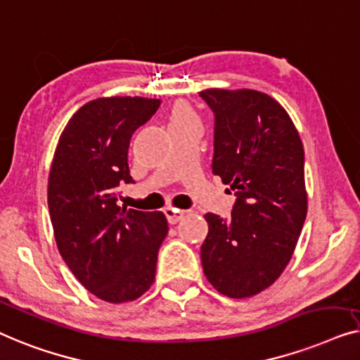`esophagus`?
<instances>
[{
    "mask_svg": "<svg viewBox=\"0 0 360 360\" xmlns=\"http://www.w3.org/2000/svg\"><path fill=\"white\" fill-rule=\"evenodd\" d=\"M165 215H166V219H168L169 224L174 225V224H178V221L182 219V217H184V210L174 209V207H166Z\"/></svg>",
    "mask_w": 360,
    "mask_h": 360,
    "instance_id": "esophagus-1",
    "label": "esophagus"
}]
</instances>
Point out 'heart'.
Segmentation results:
<instances>
[{"label": "heart", "instance_id": "obj_1", "mask_svg": "<svg viewBox=\"0 0 360 360\" xmlns=\"http://www.w3.org/2000/svg\"><path fill=\"white\" fill-rule=\"evenodd\" d=\"M197 115L189 104L178 103L171 109L169 114V127H176V125H184L189 122H195Z\"/></svg>", "mask_w": 360, "mask_h": 360}]
</instances>
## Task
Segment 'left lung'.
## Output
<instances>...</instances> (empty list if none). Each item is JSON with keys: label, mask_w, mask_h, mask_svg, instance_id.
<instances>
[{"label": "left lung", "mask_w": 360, "mask_h": 360, "mask_svg": "<svg viewBox=\"0 0 360 360\" xmlns=\"http://www.w3.org/2000/svg\"><path fill=\"white\" fill-rule=\"evenodd\" d=\"M215 114L212 171L235 192L229 220L205 214L200 248L215 290L246 298L271 287L295 251L308 199L303 143L287 110L255 89L200 91Z\"/></svg>", "instance_id": "1"}]
</instances>
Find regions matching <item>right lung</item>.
Listing matches in <instances>:
<instances>
[{"mask_svg":"<svg viewBox=\"0 0 360 360\" xmlns=\"http://www.w3.org/2000/svg\"><path fill=\"white\" fill-rule=\"evenodd\" d=\"M160 104L140 96L89 101L68 120L50 166L47 200L60 255L84 288L109 303L148 290L168 235L163 212L117 205V187L134 182L131 134Z\"/></svg>","mask_w":360,"mask_h":360,"instance_id":"obj_1","label":"right lung"}]
</instances>
